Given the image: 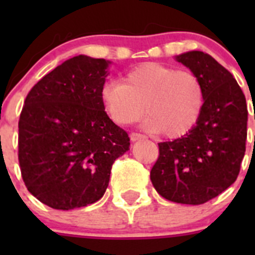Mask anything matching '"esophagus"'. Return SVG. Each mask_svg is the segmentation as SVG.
Returning a JSON list of instances; mask_svg holds the SVG:
<instances>
[{
	"instance_id": "obj_1",
	"label": "esophagus",
	"mask_w": 255,
	"mask_h": 255,
	"mask_svg": "<svg viewBox=\"0 0 255 255\" xmlns=\"http://www.w3.org/2000/svg\"><path fill=\"white\" fill-rule=\"evenodd\" d=\"M130 140H132V142H135V140H139V139H144V135L143 134H140V133H135V132H132L130 133Z\"/></svg>"
}]
</instances>
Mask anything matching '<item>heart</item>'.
<instances>
[{"label": "heart", "instance_id": "obj_1", "mask_svg": "<svg viewBox=\"0 0 255 255\" xmlns=\"http://www.w3.org/2000/svg\"><path fill=\"white\" fill-rule=\"evenodd\" d=\"M204 82L191 70H176L161 63H143L130 69L123 82L111 81L101 90L109 117L118 126L137 122L144 113V127L168 138L186 134L204 111Z\"/></svg>", "mask_w": 255, "mask_h": 255}]
</instances>
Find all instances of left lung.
<instances>
[{
	"instance_id": "left-lung-1",
	"label": "left lung",
	"mask_w": 255,
	"mask_h": 255,
	"mask_svg": "<svg viewBox=\"0 0 255 255\" xmlns=\"http://www.w3.org/2000/svg\"><path fill=\"white\" fill-rule=\"evenodd\" d=\"M204 82V111L186 134L159 143L153 186L169 201L202 205L237 180L246 153L248 109L232 74L202 51L176 56Z\"/></svg>"
}]
</instances>
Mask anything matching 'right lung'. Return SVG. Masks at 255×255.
<instances>
[{
    "label": "right lung",
    "instance_id": "1",
    "mask_svg": "<svg viewBox=\"0 0 255 255\" xmlns=\"http://www.w3.org/2000/svg\"><path fill=\"white\" fill-rule=\"evenodd\" d=\"M110 61L74 56L28 92L18 122V161L28 191L55 210L104 196L113 163L129 149L110 120L101 90Z\"/></svg>",
    "mask_w": 255,
    "mask_h": 255
}]
</instances>
